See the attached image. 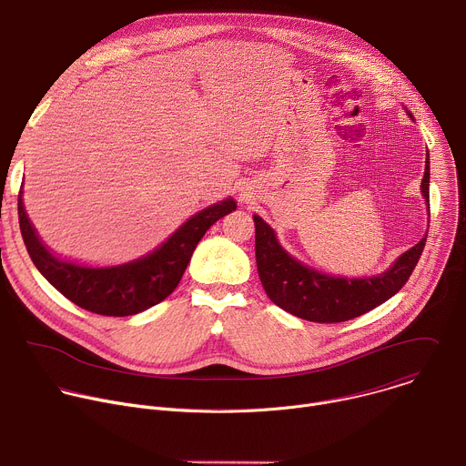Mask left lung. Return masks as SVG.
Returning a JSON list of instances; mask_svg holds the SVG:
<instances>
[{"instance_id": "1", "label": "left lung", "mask_w": 466, "mask_h": 466, "mask_svg": "<svg viewBox=\"0 0 466 466\" xmlns=\"http://www.w3.org/2000/svg\"><path fill=\"white\" fill-rule=\"evenodd\" d=\"M420 189L430 208L428 153ZM254 227L256 265L265 293L279 308L311 322L350 320L389 300L410 280L426 245V238H422L378 277L343 279L319 273L295 259L282 248L275 230L259 216H254Z\"/></svg>"}]
</instances>
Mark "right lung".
<instances>
[{"label": "right lung", "instance_id": "add662e5", "mask_svg": "<svg viewBox=\"0 0 466 466\" xmlns=\"http://www.w3.org/2000/svg\"><path fill=\"white\" fill-rule=\"evenodd\" d=\"M232 210H236V203L225 198L197 212L147 256L116 268H86L60 259L46 248L25 214L22 191L18 195L20 230L36 269L66 299L106 317L135 315L167 299L178 286L197 243L218 219Z\"/></svg>", "mask_w": 466, "mask_h": 466}]
</instances>
